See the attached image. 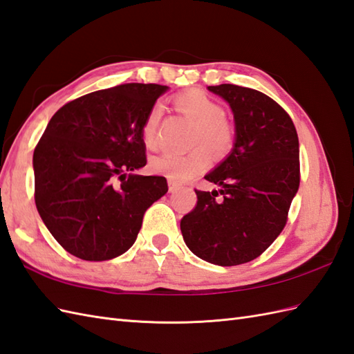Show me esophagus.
Listing matches in <instances>:
<instances>
[{
	"label": "esophagus",
	"mask_w": 354,
	"mask_h": 354,
	"mask_svg": "<svg viewBox=\"0 0 354 354\" xmlns=\"http://www.w3.org/2000/svg\"><path fill=\"white\" fill-rule=\"evenodd\" d=\"M179 184H176V183H174V180H169V192L170 193H174V192H176V190H179Z\"/></svg>",
	"instance_id": "1"
}]
</instances>
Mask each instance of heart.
<instances>
[{
	"label": "heart",
	"instance_id": "heart-1",
	"mask_svg": "<svg viewBox=\"0 0 354 354\" xmlns=\"http://www.w3.org/2000/svg\"><path fill=\"white\" fill-rule=\"evenodd\" d=\"M176 110L194 123L192 133V145L196 146L187 153H164L153 158L151 166L153 171L167 176L176 183L193 178L208 167L211 153L214 157L223 158L234 146V128L223 116V106L212 100L202 90H187L174 97ZM162 116L160 105H153L147 113L142 127L143 143L147 149L158 147V125Z\"/></svg>",
	"mask_w": 354,
	"mask_h": 354
}]
</instances>
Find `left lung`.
Segmentation results:
<instances>
[{
    "instance_id": "left-lung-1",
    "label": "left lung",
    "mask_w": 354,
    "mask_h": 354,
    "mask_svg": "<svg viewBox=\"0 0 354 354\" xmlns=\"http://www.w3.org/2000/svg\"><path fill=\"white\" fill-rule=\"evenodd\" d=\"M208 90L231 106L235 143L205 176L220 190H194L197 203L180 220V232L196 257L232 267L258 258L285 227L300 185L299 137L290 114L258 90L235 84Z\"/></svg>"
}]
</instances>
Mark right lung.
<instances>
[{
	"label": "right lung",
	"instance_id": "add662e5",
	"mask_svg": "<svg viewBox=\"0 0 354 354\" xmlns=\"http://www.w3.org/2000/svg\"><path fill=\"white\" fill-rule=\"evenodd\" d=\"M169 87L122 84L64 104L32 155L35 201L48 231L84 261H106L134 244L146 209L167 193L164 176H142V127Z\"/></svg>",
	"mask_w": 354,
	"mask_h": 354
}]
</instances>
